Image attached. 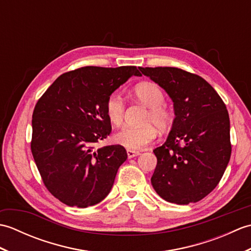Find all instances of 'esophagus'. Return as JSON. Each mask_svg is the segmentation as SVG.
<instances>
[{
	"label": "esophagus",
	"instance_id": "34e87169",
	"mask_svg": "<svg viewBox=\"0 0 251 251\" xmlns=\"http://www.w3.org/2000/svg\"><path fill=\"white\" fill-rule=\"evenodd\" d=\"M140 155V152L139 151H132V150H127V156H128V158H132L135 156H138Z\"/></svg>",
	"mask_w": 251,
	"mask_h": 251
}]
</instances>
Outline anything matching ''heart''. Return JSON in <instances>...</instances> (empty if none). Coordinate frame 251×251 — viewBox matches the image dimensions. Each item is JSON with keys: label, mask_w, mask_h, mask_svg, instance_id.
<instances>
[{"label": "heart", "mask_w": 251, "mask_h": 251, "mask_svg": "<svg viewBox=\"0 0 251 251\" xmlns=\"http://www.w3.org/2000/svg\"><path fill=\"white\" fill-rule=\"evenodd\" d=\"M134 96L149 108L146 122L148 124L141 127L125 126L116 132L114 136L115 142L128 150H141L151 143L156 137V125L158 129L164 130L169 127L173 121V114L166 105L164 104L165 96L161 87L152 82H143L138 84L134 88ZM106 115L112 124L119 126L124 119L125 104L120 95L112 94L106 100ZM153 122V126L151 124Z\"/></svg>", "instance_id": "heart-1"}]
</instances>
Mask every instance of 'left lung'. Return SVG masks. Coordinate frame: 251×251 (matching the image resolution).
<instances>
[{"instance_id": "left-lung-1", "label": "left lung", "mask_w": 251, "mask_h": 251, "mask_svg": "<svg viewBox=\"0 0 251 251\" xmlns=\"http://www.w3.org/2000/svg\"><path fill=\"white\" fill-rule=\"evenodd\" d=\"M140 71L174 102L172 129L164 145L153 150L157 158L153 188L169 202L199 201L216 188L230 162L226 106L211 85L196 74L173 67Z\"/></svg>"}]
</instances>
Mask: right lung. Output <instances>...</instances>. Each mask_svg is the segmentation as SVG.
<instances>
[{
	"label": "right lung",
	"instance_id": "obj_1",
	"mask_svg": "<svg viewBox=\"0 0 251 251\" xmlns=\"http://www.w3.org/2000/svg\"><path fill=\"white\" fill-rule=\"evenodd\" d=\"M134 66L83 67L63 73L42 96L32 115L31 151L43 182L63 204L86 208L104 200L127 152L120 145L95 149L111 134L106 100Z\"/></svg>",
	"mask_w": 251,
	"mask_h": 251
}]
</instances>
